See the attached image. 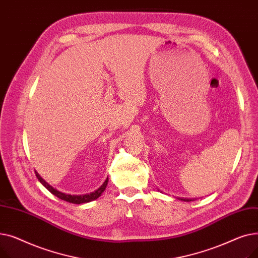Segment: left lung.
I'll use <instances>...</instances> for the list:
<instances>
[{"instance_id": "8db88e82", "label": "left lung", "mask_w": 258, "mask_h": 258, "mask_svg": "<svg viewBox=\"0 0 258 258\" xmlns=\"http://www.w3.org/2000/svg\"><path fill=\"white\" fill-rule=\"evenodd\" d=\"M181 200H183V201H186V202H190V201H191V200H189V199H186V198H185V199H181Z\"/></svg>"}]
</instances>
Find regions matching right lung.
<instances>
[{
	"instance_id": "obj_1",
	"label": "right lung",
	"mask_w": 258,
	"mask_h": 258,
	"mask_svg": "<svg viewBox=\"0 0 258 258\" xmlns=\"http://www.w3.org/2000/svg\"><path fill=\"white\" fill-rule=\"evenodd\" d=\"M35 174H36V177H37L38 181H39L40 183H42L51 194H53L54 196H56V197L59 198L60 200H63V201H66V202L72 203V204H83V203H89V202H91V201H94V200L98 199V198L101 196V194L104 191V189H105V187H106V185H107V181H108V178H106V180L104 181V183L97 189V190H95L94 192H91V194H89V195L71 196V195L62 194V192L56 190V189H54L51 185H49L42 177H40V175H39L36 171H35Z\"/></svg>"
}]
</instances>
